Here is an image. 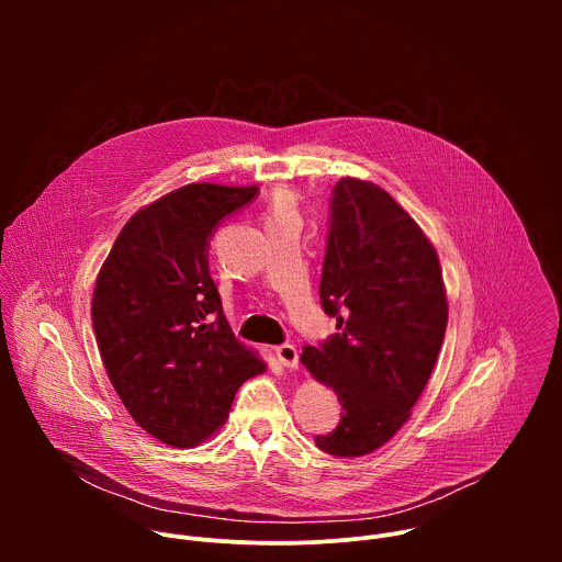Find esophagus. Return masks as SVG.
<instances>
[{
	"instance_id": "34e87169",
	"label": "esophagus",
	"mask_w": 562,
	"mask_h": 562,
	"mask_svg": "<svg viewBox=\"0 0 562 562\" xmlns=\"http://www.w3.org/2000/svg\"><path fill=\"white\" fill-rule=\"evenodd\" d=\"M278 353V360L286 367V369H297L300 364V353H297V347L295 345H280L276 349Z\"/></svg>"
}]
</instances>
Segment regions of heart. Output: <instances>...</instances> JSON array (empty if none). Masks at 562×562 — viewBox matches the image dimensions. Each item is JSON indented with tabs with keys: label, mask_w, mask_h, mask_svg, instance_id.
<instances>
[{
	"label": "heart",
	"mask_w": 562,
	"mask_h": 562,
	"mask_svg": "<svg viewBox=\"0 0 562 562\" xmlns=\"http://www.w3.org/2000/svg\"><path fill=\"white\" fill-rule=\"evenodd\" d=\"M273 211H295L293 209V195L289 191H278L276 202H273Z\"/></svg>",
	"instance_id": "b5f03b06"
}]
</instances>
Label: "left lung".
Masks as SVG:
<instances>
[{
    "mask_svg": "<svg viewBox=\"0 0 562 562\" xmlns=\"http://www.w3.org/2000/svg\"><path fill=\"white\" fill-rule=\"evenodd\" d=\"M319 304L338 331L300 360L338 393L342 412L315 445L340 458L364 456L407 423L447 329L431 243L371 182L342 178L331 191Z\"/></svg>",
    "mask_w": 562,
    "mask_h": 562,
    "instance_id": "obj_1",
    "label": "left lung"
}]
</instances>
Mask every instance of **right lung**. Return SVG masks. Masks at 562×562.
<instances>
[{
  "mask_svg": "<svg viewBox=\"0 0 562 562\" xmlns=\"http://www.w3.org/2000/svg\"><path fill=\"white\" fill-rule=\"evenodd\" d=\"M258 187L189 184L135 213L98 276L93 331L133 420L171 447L206 440L245 380L265 371L226 323L211 237Z\"/></svg>",
  "mask_w": 562,
  "mask_h": 562,
  "instance_id": "right-lung-1",
  "label": "right lung"
}]
</instances>
